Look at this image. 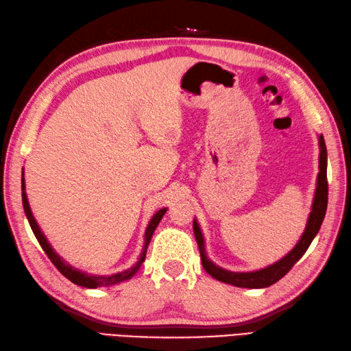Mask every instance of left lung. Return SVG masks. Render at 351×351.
<instances>
[{
    "label": "left lung",
    "instance_id": "1",
    "mask_svg": "<svg viewBox=\"0 0 351 351\" xmlns=\"http://www.w3.org/2000/svg\"><path fill=\"white\" fill-rule=\"evenodd\" d=\"M319 148H321V156H319V174H318V186H316V194L312 206V213H310L308 221L306 230L301 237L298 244L290 250V252L282 258L281 261L275 263L274 266H269L263 270H256V272H249V274H237V272H229V270H224L217 267L215 264L210 263L206 255H204V244H203V237L200 229H198V224L194 220V235L198 244V250H200L202 256V264L206 272L214 276L215 280L221 282L232 284L237 287H247V289H260V287H269L280 281L284 275H286L290 269L295 266V263L300 260V258L306 254L308 249L310 243L313 241L315 235L318 234L321 224L324 221V217H326L327 210V200H328V182H327V148L326 142H324V137H319Z\"/></svg>",
    "mask_w": 351,
    "mask_h": 351
}]
</instances>
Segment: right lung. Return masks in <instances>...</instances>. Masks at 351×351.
<instances>
[{"mask_svg":"<svg viewBox=\"0 0 351 351\" xmlns=\"http://www.w3.org/2000/svg\"><path fill=\"white\" fill-rule=\"evenodd\" d=\"M21 189H23V206H24V213L27 215V220L30 223V228L33 230V234H35L38 243L41 244V247L44 249V252L47 254V256L50 258V261L55 264V267L61 272L65 278H69L71 282L77 284V286H82V287H88V289H96V287H108V286H114V284L122 282L125 280H130L131 276H133L138 269H141L142 263L145 261V256H147V249H148V244L151 241V237H153L154 230L157 228V224L160 223L162 217L167 213V209H160L158 213L153 217V220L149 221L148 228H147V234H145V247H143V252L141 255V260L137 261L136 266H133L128 270H125V272L121 274H116V275H110V276H97V275H87L84 272H79V270L73 269L69 264H65L61 258L56 255L55 250L51 249V246L49 244V241L45 240V237L43 235L41 229H39L38 223L35 221V218L32 215V210L29 206V202H27V195H25V186H24V177L21 180Z\"/></svg>","mask_w":351,"mask_h":351,"instance_id":"add662e5","label":"right lung"}]
</instances>
